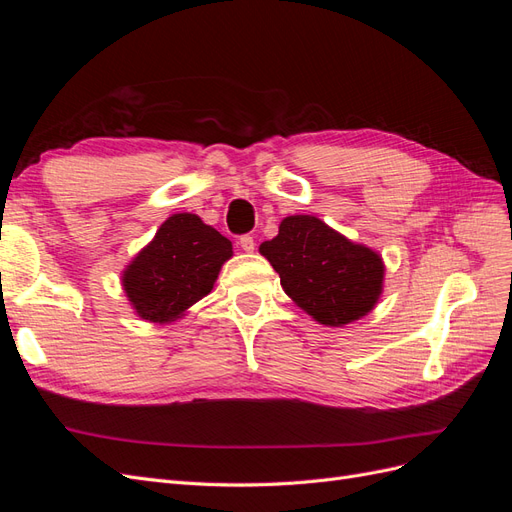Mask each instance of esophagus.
Returning a JSON list of instances; mask_svg holds the SVG:
<instances>
[{"label": "esophagus", "instance_id": "1", "mask_svg": "<svg viewBox=\"0 0 512 512\" xmlns=\"http://www.w3.org/2000/svg\"><path fill=\"white\" fill-rule=\"evenodd\" d=\"M239 245H241V250H243V252H254L256 241H254V237H252V235H243V237L239 239Z\"/></svg>", "mask_w": 512, "mask_h": 512}]
</instances>
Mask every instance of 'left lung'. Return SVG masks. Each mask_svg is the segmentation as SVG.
<instances>
[{
    "mask_svg": "<svg viewBox=\"0 0 512 512\" xmlns=\"http://www.w3.org/2000/svg\"><path fill=\"white\" fill-rule=\"evenodd\" d=\"M260 254L280 273L288 297L329 327L359 320L382 292L380 256L312 215H290Z\"/></svg>",
    "mask_w": 512,
    "mask_h": 512,
    "instance_id": "left-lung-1",
    "label": "left lung"
}]
</instances>
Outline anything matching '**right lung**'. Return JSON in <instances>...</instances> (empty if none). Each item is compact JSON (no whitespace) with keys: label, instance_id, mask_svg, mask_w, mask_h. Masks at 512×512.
I'll list each match as a JSON object with an SVG mask.
<instances>
[{"label":"right lung","instance_id":"right-lung-1","mask_svg":"<svg viewBox=\"0 0 512 512\" xmlns=\"http://www.w3.org/2000/svg\"><path fill=\"white\" fill-rule=\"evenodd\" d=\"M232 245L198 215L177 213L123 273V288L138 316L168 322L211 292Z\"/></svg>","mask_w":512,"mask_h":512}]
</instances>
